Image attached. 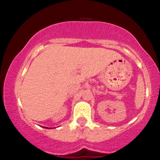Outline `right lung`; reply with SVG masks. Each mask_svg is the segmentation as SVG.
<instances>
[{
    "label": "right lung",
    "mask_w": 160,
    "mask_h": 160,
    "mask_svg": "<svg viewBox=\"0 0 160 160\" xmlns=\"http://www.w3.org/2000/svg\"><path fill=\"white\" fill-rule=\"evenodd\" d=\"M43 128H47V127H43Z\"/></svg>",
    "instance_id": "obj_1"
}]
</instances>
